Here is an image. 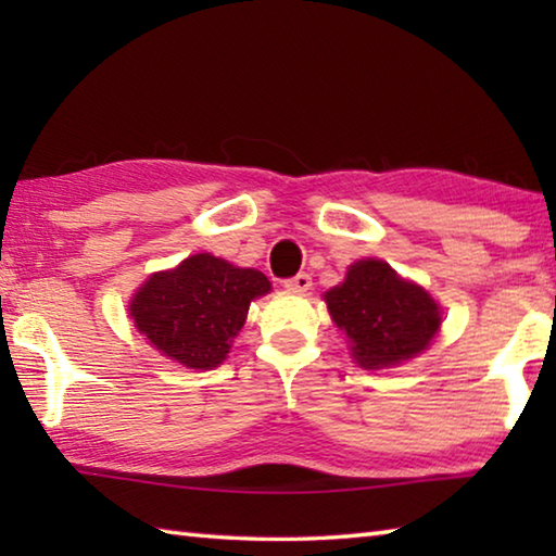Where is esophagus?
<instances>
[{
    "label": "esophagus",
    "mask_w": 556,
    "mask_h": 556,
    "mask_svg": "<svg viewBox=\"0 0 556 556\" xmlns=\"http://www.w3.org/2000/svg\"><path fill=\"white\" fill-rule=\"evenodd\" d=\"M285 287L289 291H308V289H312V277H308L306 271H301V275L285 279Z\"/></svg>",
    "instance_id": "esophagus-1"
}]
</instances>
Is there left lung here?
Here are the masks:
<instances>
[{"mask_svg": "<svg viewBox=\"0 0 556 556\" xmlns=\"http://www.w3.org/2000/svg\"><path fill=\"white\" fill-rule=\"evenodd\" d=\"M326 304L365 370L390 368L419 355L441 326L437 301L380 260L355 262L343 285L326 291Z\"/></svg>", "mask_w": 556, "mask_h": 556, "instance_id": "obj_1", "label": "left lung"}]
</instances>
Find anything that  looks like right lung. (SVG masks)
I'll list each match as a JSON object with an SVG mask.
<instances>
[{"label": "right lung", "instance_id": "obj_1", "mask_svg": "<svg viewBox=\"0 0 556 556\" xmlns=\"http://www.w3.org/2000/svg\"><path fill=\"white\" fill-rule=\"evenodd\" d=\"M269 289L262 271L203 252L149 277L131 299L129 314L156 351L186 368L211 370L228 355L250 301Z\"/></svg>", "mask_w": 556, "mask_h": 556}]
</instances>
